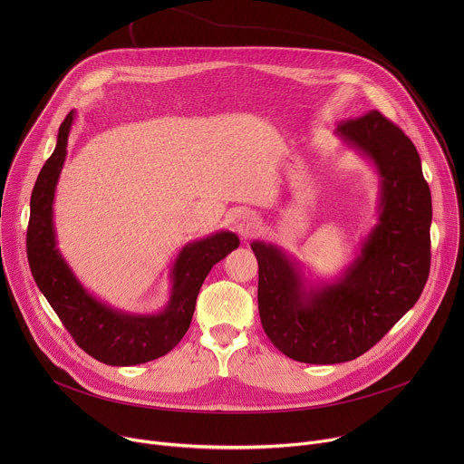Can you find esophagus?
Instances as JSON below:
<instances>
[{
  "label": "esophagus",
  "instance_id": "obj_1",
  "mask_svg": "<svg viewBox=\"0 0 464 464\" xmlns=\"http://www.w3.org/2000/svg\"><path fill=\"white\" fill-rule=\"evenodd\" d=\"M233 227L235 231H238V235L242 237H249L256 231L258 227V218L255 217V213L244 209V211H238L233 218Z\"/></svg>",
  "mask_w": 464,
  "mask_h": 464
}]
</instances>
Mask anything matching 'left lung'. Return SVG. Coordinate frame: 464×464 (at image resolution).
Returning a JSON list of instances; mask_svg holds the SVG:
<instances>
[{
    "mask_svg": "<svg viewBox=\"0 0 464 464\" xmlns=\"http://www.w3.org/2000/svg\"><path fill=\"white\" fill-rule=\"evenodd\" d=\"M336 131L380 176L378 224L343 277L306 290L283 249L251 242L264 333L285 356L319 365L351 362L376 345L419 301L431 260V194L411 140L376 110Z\"/></svg>",
    "mask_w": 464,
    "mask_h": 464,
    "instance_id": "obj_1",
    "label": "left lung"
}]
</instances>
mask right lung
Wrapping results in <instances>:
<instances>
[{"mask_svg":"<svg viewBox=\"0 0 464 464\" xmlns=\"http://www.w3.org/2000/svg\"><path fill=\"white\" fill-rule=\"evenodd\" d=\"M75 111L58 128L54 152L42 167L33 194L27 227V258L33 277L75 343L106 365H138L170 353L188 330L196 297L208 274L238 247L235 233L218 231L187 244L172 268V290L163 312L152 315L113 310L90 295L56 247L53 200Z\"/></svg>","mask_w":464,"mask_h":464,"instance_id":"obj_1","label":"right lung"}]
</instances>
